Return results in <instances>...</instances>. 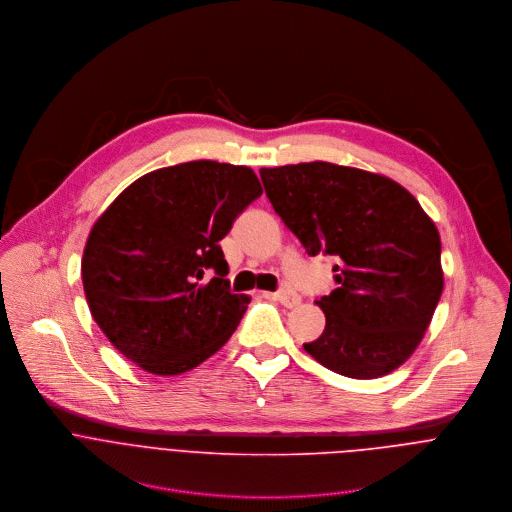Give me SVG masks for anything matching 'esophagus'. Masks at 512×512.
Masks as SVG:
<instances>
[{"mask_svg": "<svg viewBox=\"0 0 512 512\" xmlns=\"http://www.w3.org/2000/svg\"><path fill=\"white\" fill-rule=\"evenodd\" d=\"M268 298L280 302L286 308H292V306H296L300 302V296L296 292H292V290H278L274 294H268Z\"/></svg>", "mask_w": 512, "mask_h": 512, "instance_id": "1", "label": "esophagus"}]
</instances>
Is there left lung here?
<instances>
[{"mask_svg": "<svg viewBox=\"0 0 512 512\" xmlns=\"http://www.w3.org/2000/svg\"><path fill=\"white\" fill-rule=\"evenodd\" d=\"M274 212L310 256H334L338 284L316 300L326 316L304 350L332 372L378 378L420 344L444 278L440 236L394 180L330 162L262 168Z\"/></svg>", "mask_w": 512, "mask_h": 512, "instance_id": "1", "label": "left lung"}]
</instances>
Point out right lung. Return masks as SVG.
I'll return each mask as SVG.
<instances>
[{
  "label": "right lung",
  "mask_w": 512,
  "mask_h": 512,
  "mask_svg": "<svg viewBox=\"0 0 512 512\" xmlns=\"http://www.w3.org/2000/svg\"><path fill=\"white\" fill-rule=\"evenodd\" d=\"M262 194L246 166L196 160L130 184L94 224L82 282L106 338L150 374L218 352L250 298L230 292L220 240Z\"/></svg>",
  "instance_id": "right-lung-1"
}]
</instances>
